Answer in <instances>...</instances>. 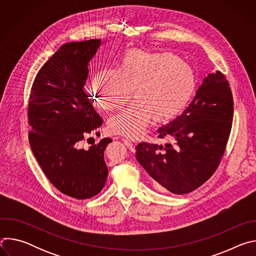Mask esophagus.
Returning a JSON list of instances; mask_svg holds the SVG:
<instances>
[{"mask_svg":"<svg viewBox=\"0 0 256 256\" xmlns=\"http://www.w3.org/2000/svg\"><path fill=\"white\" fill-rule=\"evenodd\" d=\"M122 142H124L126 144V147H128V149H130L132 151L134 150L136 142H134L132 140H128V138H124V140H122Z\"/></svg>","mask_w":256,"mask_h":256,"instance_id":"obj_1","label":"esophagus"}]
</instances>
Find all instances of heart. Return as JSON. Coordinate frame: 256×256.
<instances>
[{"label": "heart", "mask_w": 256, "mask_h": 256, "mask_svg": "<svg viewBox=\"0 0 256 256\" xmlns=\"http://www.w3.org/2000/svg\"><path fill=\"white\" fill-rule=\"evenodd\" d=\"M196 90L192 68L171 52L130 50L118 68H106L91 85L96 106L118 110L132 97L136 101L109 120V130L130 138L140 136L153 118L163 122L177 116L190 103Z\"/></svg>", "instance_id": "b5f03b06"}]
</instances>
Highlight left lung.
<instances>
[{"label":"left lung","mask_w":256,"mask_h":256,"mask_svg":"<svg viewBox=\"0 0 256 256\" xmlns=\"http://www.w3.org/2000/svg\"><path fill=\"white\" fill-rule=\"evenodd\" d=\"M234 103L230 84L220 70L208 74L181 116L158 130L165 146L142 142L136 160L161 192L186 194L214 173L229 140Z\"/></svg>","instance_id":"1"}]
</instances>
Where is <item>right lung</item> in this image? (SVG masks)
<instances>
[{
  "label": "right lung",
  "mask_w": 256,
  "mask_h": 256,
  "mask_svg": "<svg viewBox=\"0 0 256 256\" xmlns=\"http://www.w3.org/2000/svg\"><path fill=\"white\" fill-rule=\"evenodd\" d=\"M100 44L90 40L62 46L38 70L27 107L33 155L52 186L77 200L99 194L108 174L104 151L112 140L82 147L103 122L84 89L88 62Z\"/></svg>",
  "instance_id": "add662e5"
}]
</instances>
